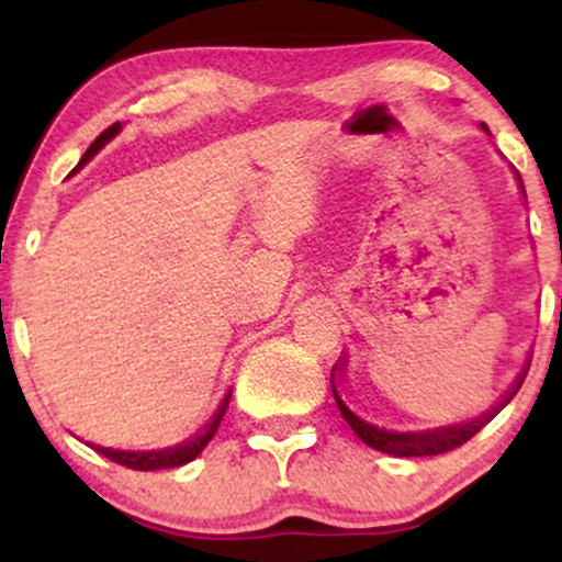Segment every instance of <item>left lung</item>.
<instances>
[{"mask_svg": "<svg viewBox=\"0 0 562 562\" xmlns=\"http://www.w3.org/2000/svg\"><path fill=\"white\" fill-rule=\"evenodd\" d=\"M483 128H486V126H483ZM486 132H488V128H486ZM526 372L528 370L520 372L518 383H515L513 391H509L507 396H505V404L515 396V393H518L520 385H524ZM333 393H335V389H333ZM335 402H338L340 415H344L346 423L351 425L353 434L362 438L367 447H372V449H378V451H385V454H393V457H434V454H447V451L462 447V443H468L470 438L479 434L483 425H486L496 415V412H499V409L486 412V415L479 417V420H470L465 425H451V428L425 430V434H391V430L375 428V425L359 420V417L353 415V412L348 409L344 402H340L338 393H335ZM505 404H502V406H505Z\"/></svg>", "mask_w": 562, "mask_h": 562, "instance_id": "obj_1", "label": "left lung"}]
</instances>
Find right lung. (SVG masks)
<instances>
[{
  "label": "right lung",
  "instance_id": "obj_1",
  "mask_svg": "<svg viewBox=\"0 0 562 562\" xmlns=\"http://www.w3.org/2000/svg\"><path fill=\"white\" fill-rule=\"evenodd\" d=\"M119 128H121V124L108 126L105 132H102L100 137H97V139L92 142V145H89V150L83 153V158H81V164H79V166L87 164V160L92 158L94 153L100 150V147L105 145V142L111 139L115 132H119ZM229 396H232V393H227V396H224V402H222V406H218V412H216L214 420H211L209 428H205V434H203V436H198L195 441H187V443H182V447L164 449V451H119V449H100V447H97V451H102V454H105L108 460L119 462V465L132 468V470H166V468H179V465H187V462L195 460V457L200 454V451H203L205 447H209L211 438H214V434L218 430V423H222L224 412H227Z\"/></svg>",
  "mask_w": 562,
  "mask_h": 562
}]
</instances>
